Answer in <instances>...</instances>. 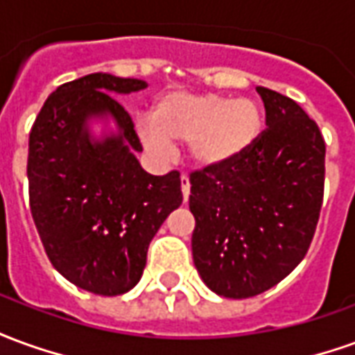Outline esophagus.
Listing matches in <instances>:
<instances>
[{"mask_svg":"<svg viewBox=\"0 0 355 355\" xmlns=\"http://www.w3.org/2000/svg\"><path fill=\"white\" fill-rule=\"evenodd\" d=\"M180 186H182V198H184V201H188V196H190V178L186 177V175L180 177Z\"/></svg>","mask_w":355,"mask_h":355,"instance_id":"34e87169","label":"esophagus"}]
</instances>
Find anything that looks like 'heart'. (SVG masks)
<instances>
[{"mask_svg": "<svg viewBox=\"0 0 355 355\" xmlns=\"http://www.w3.org/2000/svg\"><path fill=\"white\" fill-rule=\"evenodd\" d=\"M261 127L262 114L253 101L211 93H167L139 129L144 142L155 150L167 152L171 142H190V155L198 165L220 167L249 150Z\"/></svg>", "mask_w": 355, "mask_h": 355, "instance_id": "1", "label": "heart"}]
</instances>
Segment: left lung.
I'll list each match as a JSON object with an SVG mask.
<instances>
[{"instance_id": "obj_1", "label": "left lung", "mask_w": 355, "mask_h": 355, "mask_svg": "<svg viewBox=\"0 0 355 355\" xmlns=\"http://www.w3.org/2000/svg\"><path fill=\"white\" fill-rule=\"evenodd\" d=\"M257 93L266 129L234 162L190 175L193 264L226 298L261 295L287 277L312 243L323 201L320 127L289 96Z\"/></svg>"}]
</instances>
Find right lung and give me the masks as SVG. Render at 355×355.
Returning a JSON list of instances; mask_svg holds the SVG:
<instances>
[{
	"label": "right lung",
	"instance_id": "add662e5",
	"mask_svg": "<svg viewBox=\"0 0 355 355\" xmlns=\"http://www.w3.org/2000/svg\"><path fill=\"white\" fill-rule=\"evenodd\" d=\"M148 83L89 73L49 94L30 131V209L45 253L68 282L116 297L139 283L150 241L180 207V175L154 177L140 167L135 123L114 94ZM116 132L96 139L90 121Z\"/></svg>",
	"mask_w": 355,
	"mask_h": 355
}]
</instances>
